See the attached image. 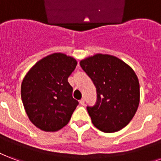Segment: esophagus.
<instances>
[{"instance_id": "obj_1", "label": "esophagus", "mask_w": 161, "mask_h": 161, "mask_svg": "<svg viewBox=\"0 0 161 161\" xmlns=\"http://www.w3.org/2000/svg\"><path fill=\"white\" fill-rule=\"evenodd\" d=\"M79 103H80L81 105H84V99H82V100H79Z\"/></svg>"}]
</instances>
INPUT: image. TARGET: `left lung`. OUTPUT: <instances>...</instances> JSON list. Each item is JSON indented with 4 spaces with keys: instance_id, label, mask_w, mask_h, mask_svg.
<instances>
[{
    "instance_id": "8db88e82",
    "label": "left lung",
    "mask_w": 161,
    "mask_h": 161,
    "mask_svg": "<svg viewBox=\"0 0 161 161\" xmlns=\"http://www.w3.org/2000/svg\"><path fill=\"white\" fill-rule=\"evenodd\" d=\"M80 66L96 88L95 105L87 106L94 126L104 132L122 129L139 105V83L134 71L116 56L103 54L82 60Z\"/></svg>"
}]
</instances>
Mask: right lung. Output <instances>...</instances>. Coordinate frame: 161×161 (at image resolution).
Wrapping results in <instances>:
<instances>
[{
	"instance_id": "right-lung-1",
	"label": "right lung",
	"mask_w": 161,
	"mask_h": 161,
	"mask_svg": "<svg viewBox=\"0 0 161 161\" xmlns=\"http://www.w3.org/2000/svg\"><path fill=\"white\" fill-rule=\"evenodd\" d=\"M77 61L62 53L41 59L29 70L21 85V98L33 124L45 132H56L68 123L78 105L72 98L68 77Z\"/></svg>"
}]
</instances>
